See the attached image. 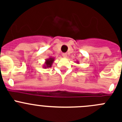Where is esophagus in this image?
Masks as SVG:
<instances>
[{"instance_id": "obj_1", "label": "esophagus", "mask_w": 122, "mask_h": 122, "mask_svg": "<svg viewBox=\"0 0 122 122\" xmlns=\"http://www.w3.org/2000/svg\"><path fill=\"white\" fill-rule=\"evenodd\" d=\"M62 56H63V58H66L67 57V54L66 53H63L62 54Z\"/></svg>"}]
</instances>
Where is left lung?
<instances>
[{
    "label": "left lung",
    "instance_id": "left-lung-1",
    "mask_svg": "<svg viewBox=\"0 0 122 122\" xmlns=\"http://www.w3.org/2000/svg\"><path fill=\"white\" fill-rule=\"evenodd\" d=\"M77 63H79V62H78V61H77Z\"/></svg>",
    "mask_w": 122,
    "mask_h": 122
}]
</instances>
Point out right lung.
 <instances>
[{"mask_svg":"<svg viewBox=\"0 0 122 122\" xmlns=\"http://www.w3.org/2000/svg\"><path fill=\"white\" fill-rule=\"evenodd\" d=\"M55 60V58L54 57H50L48 59H46L45 60V64L43 65V67L44 68H51L52 65V63H54Z\"/></svg>","mask_w":122,"mask_h":122,"instance_id":"obj_1","label":"right lung"}]
</instances>
